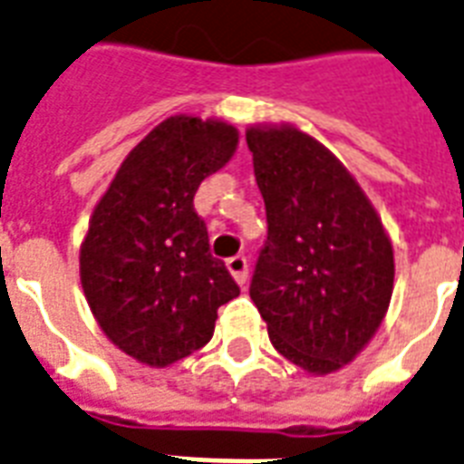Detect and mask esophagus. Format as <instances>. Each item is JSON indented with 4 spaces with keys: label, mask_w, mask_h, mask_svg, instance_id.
<instances>
[{
    "label": "esophagus",
    "mask_w": 464,
    "mask_h": 464,
    "mask_svg": "<svg viewBox=\"0 0 464 464\" xmlns=\"http://www.w3.org/2000/svg\"><path fill=\"white\" fill-rule=\"evenodd\" d=\"M227 271L232 273V278H235L239 285H244V283H246V278H249V264H246V258H244V256L229 258Z\"/></svg>",
    "instance_id": "esophagus-1"
}]
</instances>
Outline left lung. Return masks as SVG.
Returning a JSON list of instances; mask_svg holds the SVG:
<instances>
[{
	"label": "left lung",
	"instance_id": "1",
	"mask_svg": "<svg viewBox=\"0 0 464 464\" xmlns=\"http://www.w3.org/2000/svg\"><path fill=\"white\" fill-rule=\"evenodd\" d=\"M268 237L249 295L276 351L312 375L361 353L390 307L392 242L351 171L295 125L246 130Z\"/></svg>",
	"mask_w": 464,
	"mask_h": 464
}]
</instances>
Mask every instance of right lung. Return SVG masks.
Instances as JSON below:
<instances>
[{"label":"right lung","mask_w":464,"mask_h":464,"mask_svg":"<svg viewBox=\"0 0 464 464\" xmlns=\"http://www.w3.org/2000/svg\"><path fill=\"white\" fill-rule=\"evenodd\" d=\"M235 125L171 116L132 147L96 203L79 278L102 332L135 361L167 368L213 339L239 295L193 210L203 179L232 160Z\"/></svg>","instance_id":"obj_1"}]
</instances>
